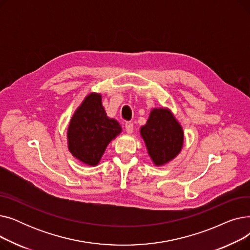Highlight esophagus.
Segmentation results:
<instances>
[{"label":"esophagus","mask_w":250,"mask_h":250,"mask_svg":"<svg viewBox=\"0 0 250 250\" xmlns=\"http://www.w3.org/2000/svg\"><path fill=\"white\" fill-rule=\"evenodd\" d=\"M125 132H126L127 134H132V133H133V130H134V125H133L132 123H130V122L125 123Z\"/></svg>","instance_id":"obj_1"}]
</instances>
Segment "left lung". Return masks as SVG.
I'll list each match as a JSON object with an SVG mask.
<instances>
[{
    "label": "left lung",
    "mask_w": 250,
    "mask_h": 250,
    "mask_svg": "<svg viewBox=\"0 0 250 250\" xmlns=\"http://www.w3.org/2000/svg\"><path fill=\"white\" fill-rule=\"evenodd\" d=\"M141 136L157 166L174 159L183 145L182 127L167 108H154L151 111L147 124L141 127Z\"/></svg>",
    "instance_id": "1"
}]
</instances>
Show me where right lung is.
Masks as SVG:
<instances>
[{
	"label": "right lung",
	"mask_w": 250,
	"mask_h": 250,
	"mask_svg": "<svg viewBox=\"0 0 250 250\" xmlns=\"http://www.w3.org/2000/svg\"><path fill=\"white\" fill-rule=\"evenodd\" d=\"M122 132V126L105 112L101 95L89 94L75 111L68 128V145L81 162L95 166L107 145Z\"/></svg>",
	"instance_id": "1"
}]
</instances>
